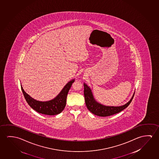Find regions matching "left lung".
<instances>
[{"label":"left lung","mask_w":159,"mask_h":159,"mask_svg":"<svg viewBox=\"0 0 159 159\" xmlns=\"http://www.w3.org/2000/svg\"><path fill=\"white\" fill-rule=\"evenodd\" d=\"M84 93L86 107L92 113L100 117L110 116L111 115H115L121 112L122 111L125 110V108H127L128 106L129 105L134 96L135 93H134L130 100L126 104H125V105L119 106V107L106 106L96 102V101L93 97V93L90 88L88 86L85 84H84Z\"/></svg>","instance_id":"8db88e82"}]
</instances>
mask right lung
Here are the masks:
<instances>
[{
  "label": "right lung",
  "mask_w": 159,
  "mask_h": 159,
  "mask_svg": "<svg viewBox=\"0 0 159 159\" xmlns=\"http://www.w3.org/2000/svg\"><path fill=\"white\" fill-rule=\"evenodd\" d=\"M74 82V80L69 81L56 98H54L53 100L46 102H40L35 100L25 92L21 86V88L25 98L31 107L39 113L53 116L58 115L63 111L66 105L68 93Z\"/></svg>",
  "instance_id": "obj_1"
}]
</instances>
